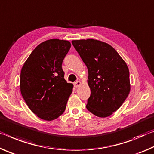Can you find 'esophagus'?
Segmentation results:
<instances>
[{
	"instance_id": "obj_1",
	"label": "esophagus",
	"mask_w": 154,
	"mask_h": 154,
	"mask_svg": "<svg viewBox=\"0 0 154 154\" xmlns=\"http://www.w3.org/2000/svg\"><path fill=\"white\" fill-rule=\"evenodd\" d=\"M80 85H81V82H80V81H77V82H75L74 83V87L77 88V87H79Z\"/></svg>"
}]
</instances>
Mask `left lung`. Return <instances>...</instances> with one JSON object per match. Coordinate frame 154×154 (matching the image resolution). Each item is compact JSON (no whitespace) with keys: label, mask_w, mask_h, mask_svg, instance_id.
I'll use <instances>...</instances> for the list:
<instances>
[{"label":"left lung","mask_w":154,"mask_h":154,"mask_svg":"<svg viewBox=\"0 0 154 154\" xmlns=\"http://www.w3.org/2000/svg\"><path fill=\"white\" fill-rule=\"evenodd\" d=\"M72 43L89 72L91 95L87 110L99 117L111 115L130 91L127 64L107 43L93 39L73 40Z\"/></svg>","instance_id":"8db88e82"}]
</instances>
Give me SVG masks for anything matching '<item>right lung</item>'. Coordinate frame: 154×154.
<instances>
[{
	"instance_id": "obj_1",
	"label": "right lung",
	"mask_w": 154,
	"mask_h": 154,
	"mask_svg": "<svg viewBox=\"0 0 154 154\" xmlns=\"http://www.w3.org/2000/svg\"><path fill=\"white\" fill-rule=\"evenodd\" d=\"M71 47L67 40L52 39L39 44L24 63L20 91L30 110L42 119L61 115L73 89L64 79L62 63Z\"/></svg>"
}]
</instances>
